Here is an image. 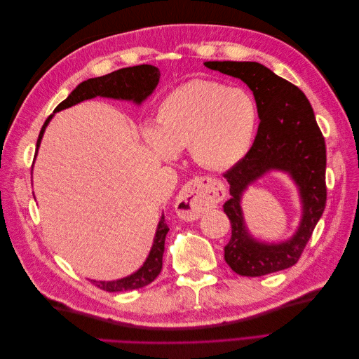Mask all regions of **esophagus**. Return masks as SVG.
<instances>
[{
	"label": "esophagus",
	"mask_w": 359,
	"mask_h": 359,
	"mask_svg": "<svg viewBox=\"0 0 359 359\" xmlns=\"http://www.w3.org/2000/svg\"><path fill=\"white\" fill-rule=\"evenodd\" d=\"M223 184L211 177H198L182 187L177 198V212L184 220H194L223 201Z\"/></svg>",
	"instance_id": "esophagus-1"
}]
</instances>
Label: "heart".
Instances as JSON below:
<instances>
[{
  "instance_id": "b5f03b06",
  "label": "heart",
  "mask_w": 359,
  "mask_h": 359,
  "mask_svg": "<svg viewBox=\"0 0 359 359\" xmlns=\"http://www.w3.org/2000/svg\"><path fill=\"white\" fill-rule=\"evenodd\" d=\"M257 126L253 97L211 81H191L169 93L157 114V128L147 130L156 153L169 158L190 148L199 165L224 169L240 161Z\"/></svg>"
}]
</instances>
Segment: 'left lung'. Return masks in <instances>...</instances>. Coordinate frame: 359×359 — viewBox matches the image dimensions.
Returning <instances> with one entry per match:
<instances>
[{
    "mask_svg": "<svg viewBox=\"0 0 359 359\" xmlns=\"http://www.w3.org/2000/svg\"><path fill=\"white\" fill-rule=\"evenodd\" d=\"M205 66L241 79L253 91L260 118L257 135L243 160L224 172L231 199L223 205L232 235L224 247L226 264L236 274L260 277L295 265L327 203V147L313 107L298 86L253 61H206ZM285 170L297 182L303 220L292 240L281 245L256 242L245 229L242 191L265 171Z\"/></svg>",
    "mask_w": 359,
    "mask_h": 359,
    "instance_id": "left-lung-1",
    "label": "left lung"
}]
</instances>
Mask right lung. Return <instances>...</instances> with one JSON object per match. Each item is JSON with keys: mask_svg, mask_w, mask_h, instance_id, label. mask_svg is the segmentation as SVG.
<instances>
[{"mask_svg": "<svg viewBox=\"0 0 359 359\" xmlns=\"http://www.w3.org/2000/svg\"><path fill=\"white\" fill-rule=\"evenodd\" d=\"M160 72L157 67L149 66V64H142V66H133L119 69L116 72H112L109 74L100 76V78H93L79 83L76 86V90L72 91V94L66 100L61 102L57 107L55 112L66 109L73 104H78L83 100L93 99V97H111V99H123V100H133L135 103L144 102L147 97L154 91V88L158 83ZM52 115L46 119L43 124L40 135L37 139V148L40 147V140L45 133V128L49 123ZM169 227L166 224L165 215H161V219L157 226V232L154 238L153 248H151L149 256L142 268H139L135 274L128 276L121 280L115 281H94L97 287H100L106 292H123V290H133L144 287L157 278L163 266V253H165V240Z\"/></svg>", "mask_w": 359, "mask_h": 359, "instance_id": "right-lung-1", "label": "right lung"}]
</instances>
